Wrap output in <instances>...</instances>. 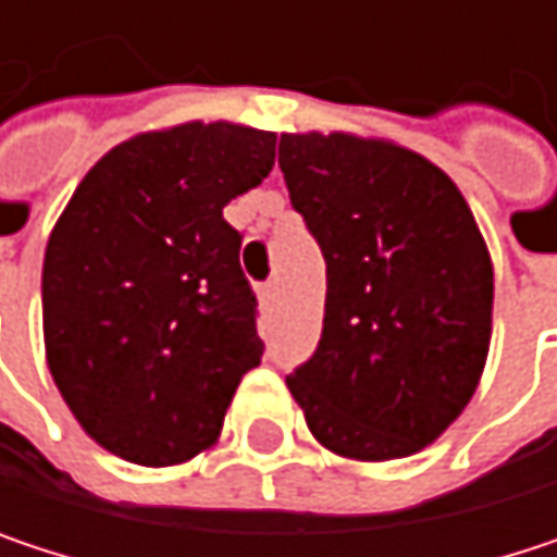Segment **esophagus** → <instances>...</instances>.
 <instances>
[{
  "label": "esophagus",
  "instance_id": "1",
  "mask_svg": "<svg viewBox=\"0 0 557 557\" xmlns=\"http://www.w3.org/2000/svg\"><path fill=\"white\" fill-rule=\"evenodd\" d=\"M258 293H261V302H264V306H274V302H277L280 283L277 280H268V283H261V289H258Z\"/></svg>",
  "mask_w": 557,
  "mask_h": 557
}]
</instances>
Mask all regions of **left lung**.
Returning a JSON list of instances; mask_svg holds the SVG:
<instances>
[{
	"mask_svg": "<svg viewBox=\"0 0 557 557\" xmlns=\"http://www.w3.org/2000/svg\"><path fill=\"white\" fill-rule=\"evenodd\" d=\"M293 209L325 258V319L286 374L309 432L345 458H406L474 396L494 268L458 186L425 158L351 135H283Z\"/></svg>",
	"mask_w": 557,
	"mask_h": 557,
	"instance_id": "8db88e82",
	"label": "left lung"
}]
</instances>
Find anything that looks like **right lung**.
I'll return each instance as SVG.
<instances>
[{
	"instance_id": "right-lung-1",
	"label": "right lung",
	"mask_w": 557,
	"mask_h": 557,
	"mask_svg": "<svg viewBox=\"0 0 557 557\" xmlns=\"http://www.w3.org/2000/svg\"><path fill=\"white\" fill-rule=\"evenodd\" d=\"M277 135L180 125L112 148L45 251V345L76 422L112 455L168 468L209 448L261 364L258 296L222 209L274 170Z\"/></svg>"
}]
</instances>
